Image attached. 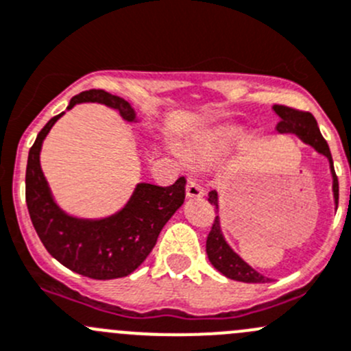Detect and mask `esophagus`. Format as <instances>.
<instances>
[{
	"label": "esophagus",
	"mask_w": 351,
	"mask_h": 351,
	"mask_svg": "<svg viewBox=\"0 0 351 351\" xmlns=\"http://www.w3.org/2000/svg\"><path fill=\"white\" fill-rule=\"evenodd\" d=\"M186 196H188V198H202L203 188L198 182L188 181V184H186Z\"/></svg>",
	"instance_id": "obj_1"
}]
</instances>
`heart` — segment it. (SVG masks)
I'll use <instances>...</instances> for the list:
<instances>
[{
  "label": "heart",
  "mask_w": 351,
  "mask_h": 351,
  "mask_svg": "<svg viewBox=\"0 0 351 351\" xmlns=\"http://www.w3.org/2000/svg\"><path fill=\"white\" fill-rule=\"evenodd\" d=\"M246 139V131L239 125H222V128H217L215 131H212L210 134L203 136V138L196 139L193 143L191 155L193 158H215V156L226 155L231 149H234L236 146L241 145ZM170 152L173 153V156L179 160V162L186 163L188 162V155L182 152L178 146H170Z\"/></svg>",
  "instance_id": "b5f03b06"
}]
</instances>
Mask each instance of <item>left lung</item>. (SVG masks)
<instances>
[{"instance_id":"1","label":"left lung","mask_w":351,"mask_h":351,"mask_svg":"<svg viewBox=\"0 0 351 351\" xmlns=\"http://www.w3.org/2000/svg\"><path fill=\"white\" fill-rule=\"evenodd\" d=\"M274 112L278 113L281 122L278 123V132L279 134H295L296 138L302 139L305 145L312 146L317 153L324 155L329 162V169H331L332 176V196H335V203L338 206V178H336L335 165H332V156L329 152V146L326 139L322 138L317 125V120L313 119L312 113L308 112H300V110L289 108L285 105H274ZM208 202L213 203L217 208L215 222L212 226L208 238H206V255H208L210 263L223 274L226 278L234 279V281L241 282H265L269 279L256 272L253 267H250L231 246L228 245L226 238L220 229V217H219V193L210 191L208 193Z\"/></svg>"}]
</instances>
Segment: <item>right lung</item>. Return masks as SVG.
I'll return each mask as SVG.
<instances>
[{"label": "right lung", "mask_w": 351, "mask_h": 351, "mask_svg": "<svg viewBox=\"0 0 351 351\" xmlns=\"http://www.w3.org/2000/svg\"><path fill=\"white\" fill-rule=\"evenodd\" d=\"M79 103H101L117 110L128 122L139 120L131 103L103 89L79 93L70 99L66 110ZM63 113L46 123L29 149L25 202L32 226L49 255L66 269L101 281L125 278L145 262L163 226L184 203L186 179L179 178L167 188L138 182L128 203L108 217L70 215L53 198L39 162L43 141Z\"/></svg>", "instance_id": "obj_1"}]
</instances>
